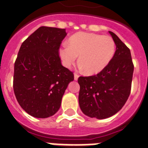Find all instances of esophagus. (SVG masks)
Returning a JSON list of instances; mask_svg holds the SVG:
<instances>
[{
	"mask_svg": "<svg viewBox=\"0 0 148 148\" xmlns=\"http://www.w3.org/2000/svg\"><path fill=\"white\" fill-rule=\"evenodd\" d=\"M78 77H79V75H78L77 73H75V74H74V79H75V81L78 80Z\"/></svg>",
	"mask_w": 148,
	"mask_h": 148,
	"instance_id": "1",
	"label": "esophagus"
}]
</instances>
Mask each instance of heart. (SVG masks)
<instances>
[{
	"instance_id": "obj_1",
	"label": "heart",
	"mask_w": 148,
	"mask_h": 148,
	"mask_svg": "<svg viewBox=\"0 0 148 148\" xmlns=\"http://www.w3.org/2000/svg\"><path fill=\"white\" fill-rule=\"evenodd\" d=\"M116 50L114 40L108 35L79 32L73 35L68 46L59 51L65 66L70 68L76 61L87 75H95L102 71L113 58Z\"/></svg>"
}]
</instances>
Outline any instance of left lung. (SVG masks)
Listing matches in <instances>:
<instances>
[{"instance_id":"obj_1","label":"left lung","mask_w":148,"mask_h":148,"mask_svg":"<svg viewBox=\"0 0 148 148\" xmlns=\"http://www.w3.org/2000/svg\"><path fill=\"white\" fill-rule=\"evenodd\" d=\"M116 50L109 64L97 75L80 76L79 106L86 116L103 119L122 108L131 90L134 66L130 49L110 31Z\"/></svg>"}]
</instances>
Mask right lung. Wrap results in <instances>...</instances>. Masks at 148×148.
Segmentation results:
<instances>
[{
  "label": "right lung",
  "instance_id": "obj_1",
  "mask_svg": "<svg viewBox=\"0 0 148 148\" xmlns=\"http://www.w3.org/2000/svg\"><path fill=\"white\" fill-rule=\"evenodd\" d=\"M65 29L40 27L18 51L13 77L18 102L30 116L45 119L59 110L73 73L61 65L59 49Z\"/></svg>",
  "mask_w": 148,
  "mask_h": 148
}]
</instances>
